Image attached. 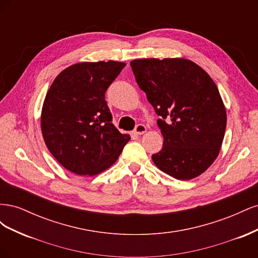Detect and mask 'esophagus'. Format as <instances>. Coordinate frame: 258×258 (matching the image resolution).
<instances>
[{
	"mask_svg": "<svg viewBox=\"0 0 258 258\" xmlns=\"http://www.w3.org/2000/svg\"><path fill=\"white\" fill-rule=\"evenodd\" d=\"M134 132H135L136 135H138V136L143 135V134H145V132H146V127L144 126V124H142V123H139V124H137V126H136Z\"/></svg>",
	"mask_w": 258,
	"mask_h": 258,
	"instance_id": "obj_1",
	"label": "esophagus"
}]
</instances>
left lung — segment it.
<instances>
[{"instance_id":"1","label":"left lung","mask_w":258,"mask_h":258,"mask_svg":"<svg viewBox=\"0 0 258 258\" xmlns=\"http://www.w3.org/2000/svg\"><path fill=\"white\" fill-rule=\"evenodd\" d=\"M130 66L160 117L157 124L163 145L152 156L155 165L177 179L204 173L220 153L227 120L213 80L183 58L138 59Z\"/></svg>"}]
</instances>
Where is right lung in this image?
<instances>
[{
  "label": "right lung",
  "instance_id": "obj_1",
  "mask_svg": "<svg viewBox=\"0 0 258 258\" xmlns=\"http://www.w3.org/2000/svg\"><path fill=\"white\" fill-rule=\"evenodd\" d=\"M126 63L81 62L63 70L45 97L41 128L46 146L66 169L96 175L110 168L130 140L112 123L105 92Z\"/></svg>",
  "mask_w": 258,
  "mask_h": 258
}]
</instances>
